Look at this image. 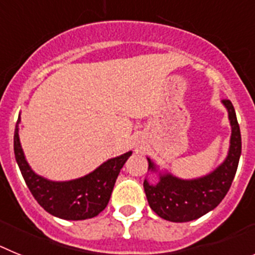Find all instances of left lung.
<instances>
[{
  "mask_svg": "<svg viewBox=\"0 0 255 255\" xmlns=\"http://www.w3.org/2000/svg\"><path fill=\"white\" fill-rule=\"evenodd\" d=\"M229 114L231 138L226 158L217 168L197 179H180L168 172H161L154 162L148 159V171L157 172L158 182L153 185L144 180L143 186L148 203L163 220L189 222L215 209L222 202L233 184L242 154V135L235 108L230 100L222 101Z\"/></svg>",
  "mask_w": 255,
  "mask_h": 255,
  "instance_id": "left-lung-1",
  "label": "left lung"
}]
</instances>
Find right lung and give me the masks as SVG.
Segmentation results:
<instances>
[{
    "instance_id": "1",
    "label": "right lung",
    "mask_w": 255,
    "mask_h": 255,
    "mask_svg": "<svg viewBox=\"0 0 255 255\" xmlns=\"http://www.w3.org/2000/svg\"><path fill=\"white\" fill-rule=\"evenodd\" d=\"M20 123V117L17 125ZM13 134V152L21 175L39 206L62 220L79 221L93 218L107 207L120 170L131 150L103 162L100 167L79 179L52 181L31 170L22 152L19 126Z\"/></svg>"
}]
</instances>
